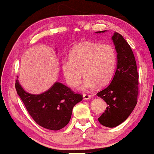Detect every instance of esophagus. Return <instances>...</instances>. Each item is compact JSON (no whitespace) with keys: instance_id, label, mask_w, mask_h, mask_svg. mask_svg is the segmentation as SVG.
<instances>
[{"instance_id":"obj_1","label":"esophagus","mask_w":154,"mask_h":154,"mask_svg":"<svg viewBox=\"0 0 154 154\" xmlns=\"http://www.w3.org/2000/svg\"><path fill=\"white\" fill-rule=\"evenodd\" d=\"M83 98L85 100H89L91 98V95L88 94H83Z\"/></svg>"}]
</instances>
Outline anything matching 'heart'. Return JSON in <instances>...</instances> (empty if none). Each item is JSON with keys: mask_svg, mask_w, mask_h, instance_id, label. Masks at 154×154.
<instances>
[{"mask_svg": "<svg viewBox=\"0 0 154 154\" xmlns=\"http://www.w3.org/2000/svg\"><path fill=\"white\" fill-rule=\"evenodd\" d=\"M117 66V53L110 44L83 42L69 51V59L61 61L65 81L71 88L82 82V72L85 77L82 90L107 85L112 79Z\"/></svg>", "mask_w": 154, "mask_h": 154, "instance_id": "b5f03b06", "label": "heart"}]
</instances>
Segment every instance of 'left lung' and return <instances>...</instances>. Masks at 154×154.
Here are the masks:
<instances>
[{
  "mask_svg": "<svg viewBox=\"0 0 154 154\" xmlns=\"http://www.w3.org/2000/svg\"><path fill=\"white\" fill-rule=\"evenodd\" d=\"M112 40L117 53V68L110 84L97 93L108 105L98 119L107 128H115L128 119L137 104L139 93V75L131 48L119 33H114Z\"/></svg>",
  "mask_w": 154,
  "mask_h": 154,
  "instance_id": "1",
  "label": "left lung"
}]
</instances>
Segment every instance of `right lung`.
I'll return each instance as SVG.
<instances>
[{
	"label": "right lung",
	"instance_id": "right-lung-1",
	"mask_svg": "<svg viewBox=\"0 0 154 154\" xmlns=\"http://www.w3.org/2000/svg\"><path fill=\"white\" fill-rule=\"evenodd\" d=\"M18 78V77H17ZM15 88L29 114L40 126L51 130L64 128L71 119L73 107L82 100L61 82H55L48 91L39 95L27 93L16 79Z\"/></svg>",
	"mask_w": 154,
	"mask_h": 154
}]
</instances>
